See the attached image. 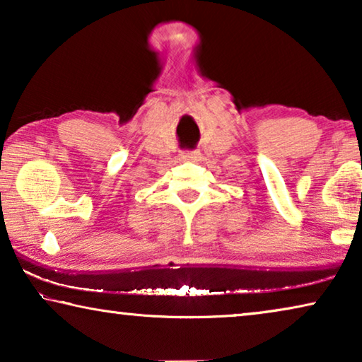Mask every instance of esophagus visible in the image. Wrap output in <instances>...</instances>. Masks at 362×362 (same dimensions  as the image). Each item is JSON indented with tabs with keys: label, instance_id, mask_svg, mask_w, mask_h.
Returning <instances> with one entry per match:
<instances>
[{
	"label": "esophagus",
	"instance_id": "34e87169",
	"mask_svg": "<svg viewBox=\"0 0 362 362\" xmlns=\"http://www.w3.org/2000/svg\"><path fill=\"white\" fill-rule=\"evenodd\" d=\"M199 158H202V153H199V151H183L182 153L183 160H193V163H197Z\"/></svg>",
	"mask_w": 362,
	"mask_h": 362
}]
</instances>
